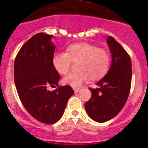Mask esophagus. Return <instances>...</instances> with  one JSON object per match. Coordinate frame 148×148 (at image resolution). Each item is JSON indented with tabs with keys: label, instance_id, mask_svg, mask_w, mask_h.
<instances>
[{
	"label": "esophagus",
	"instance_id": "obj_1",
	"mask_svg": "<svg viewBox=\"0 0 148 148\" xmlns=\"http://www.w3.org/2000/svg\"><path fill=\"white\" fill-rule=\"evenodd\" d=\"M73 89H74V92H75V93H77V92H78L80 90V88L79 87H73Z\"/></svg>",
	"mask_w": 148,
	"mask_h": 148
}]
</instances>
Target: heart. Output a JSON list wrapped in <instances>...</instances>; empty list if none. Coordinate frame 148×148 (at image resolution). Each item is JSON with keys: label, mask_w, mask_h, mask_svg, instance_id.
Listing matches in <instances>:
<instances>
[{"label": "heart", "mask_w": 148, "mask_h": 148, "mask_svg": "<svg viewBox=\"0 0 148 148\" xmlns=\"http://www.w3.org/2000/svg\"><path fill=\"white\" fill-rule=\"evenodd\" d=\"M52 62L56 71L62 75L69 72L71 62H78L79 71L68 74L62 81L72 87H79L89 78L97 80L104 77L109 69L110 59L104 49L87 43H79L68 46L66 53H56Z\"/></svg>", "instance_id": "b5f03b06"}]
</instances>
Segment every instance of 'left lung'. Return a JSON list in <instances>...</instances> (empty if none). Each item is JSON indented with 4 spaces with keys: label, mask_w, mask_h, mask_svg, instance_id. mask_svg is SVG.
<instances>
[{
    "label": "left lung",
    "mask_w": 148,
    "mask_h": 148,
    "mask_svg": "<svg viewBox=\"0 0 148 148\" xmlns=\"http://www.w3.org/2000/svg\"><path fill=\"white\" fill-rule=\"evenodd\" d=\"M107 42L112 55V64L106 75L97 85L99 88L89 89L92 97L84 107L94 121L104 122L115 117L127 102L132 80V64L126 51L113 37Z\"/></svg>",
    "instance_id": "1"
}]
</instances>
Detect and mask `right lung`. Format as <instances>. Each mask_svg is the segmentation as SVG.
<instances>
[{"mask_svg": "<svg viewBox=\"0 0 148 148\" xmlns=\"http://www.w3.org/2000/svg\"><path fill=\"white\" fill-rule=\"evenodd\" d=\"M52 35L38 33L26 41L14 62V80L19 98L30 114L45 124L62 118L74 90L69 85L50 92L48 86L58 85L59 76L53 66L56 46Z\"/></svg>", "mask_w": 148, "mask_h": 148, "instance_id": "right-lung-1", "label": "right lung"}]
</instances>
